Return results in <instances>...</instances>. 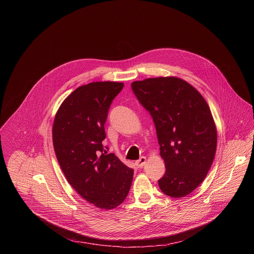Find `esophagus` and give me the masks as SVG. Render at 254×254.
Returning a JSON list of instances; mask_svg holds the SVG:
<instances>
[{
  "label": "esophagus",
  "mask_w": 254,
  "mask_h": 254,
  "mask_svg": "<svg viewBox=\"0 0 254 254\" xmlns=\"http://www.w3.org/2000/svg\"><path fill=\"white\" fill-rule=\"evenodd\" d=\"M145 162H146V158H145V156H142L139 160L135 161V164H136L137 167L141 168V167H143L145 165Z\"/></svg>",
  "instance_id": "1"
}]
</instances>
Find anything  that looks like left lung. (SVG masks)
I'll list each match as a JSON object with an SVG mask.
<instances>
[{
  "label": "left lung",
  "instance_id": "1",
  "mask_svg": "<svg viewBox=\"0 0 254 254\" xmlns=\"http://www.w3.org/2000/svg\"><path fill=\"white\" fill-rule=\"evenodd\" d=\"M132 89L153 118L166 171L163 193L184 197L205 179L216 152L217 129L201 94L175 76L134 81Z\"/></svg>",
  "mask_w": 254,
  "mask_h": 254
}]
</instances>
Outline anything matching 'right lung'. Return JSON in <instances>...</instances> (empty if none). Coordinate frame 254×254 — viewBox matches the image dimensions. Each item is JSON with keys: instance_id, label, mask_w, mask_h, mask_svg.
I'll return each instance as SVG.
<instances>
[{"instance_id": "1", "label": "right lung", "mask_w": 254, "mask_h": 254, "mask_svg": "<svg viewBox=\"0 0 254 254\" xmlns=\"http://www.w3.org/2000/svg\"><path fill=\"white\" fill-rule=\"evenodd\" d=\"M123 86L104 81L78 87L58 109L53 125L55 152L67 182L102 209H113L124 201L134 175L102 145L110 104Z\"/></svg>"}]
</instances>
